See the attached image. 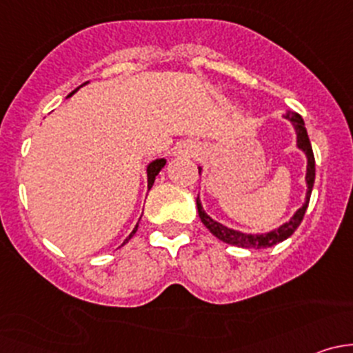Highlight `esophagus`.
Instances as JSON below:
<instances>
[{
    "label": "esophagus",
    "instance_id": "1",
    "mask_svg": "<svg viewBox=\"0 0 353 353\" xmlns=\"http://www.w3.org/2000/svg\"><path fill=\"white\" fill-rule=\"evenodd\" d=\"M183 152H184V155H190V154H194V152H196V147H194V145H184V148H183Z\"/></svg>",
    "mask_w": 353,
    "mask_h": 353
}]
</instances>
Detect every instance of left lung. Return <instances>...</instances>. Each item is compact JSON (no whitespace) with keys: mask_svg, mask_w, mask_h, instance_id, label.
Listing matches in <instances>:
<instances>
[{"mask_svg":"<svg viewBox=\"0 0 353 353\" xmlns=\"http://www.w3.org/2000/svg\"><path fill=\"white\" fill-rule=\"evenodd\" d=\"M285 119L290 121L294 124L295 134H297V147L304 152L305 157H307V172H305V184H307V193H305V201L297 212L294 213L290 220L282 225L279 229H273L266 234H244L239 232V230L229 229V227L222 225L220 222L213 220L212 216L206 215V212L203 210L201 201H199V196L196 198V206H198V213L201 222L205 223L206 229L216 237V239L223 241V243L230 244V245H237V248H248V249H263V248H272V245L282 243V241L288 239L292 234L297 230V227L301 225L302 219H304V213L307 210L309 205V198H311V191L312 186H314V177H316V163H314V154H312V147L311 141H309L307 137V130L304 126V119L299 116L297 112H288L285 114ZM199 172H201V167H198Z\"/></svg>","mask_w":353,"mask_h":353,"instance_id":"left-lung-1","label":"left lung"}]
</instances>
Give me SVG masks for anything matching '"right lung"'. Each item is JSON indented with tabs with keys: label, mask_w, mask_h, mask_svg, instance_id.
<instances>
[{
	"label": "right lung",
	"mask_w": 353,
	"mask_h": 353,
	"mask_svg": "<svg viewBox=\"0 0 353 353\" xmlns=\"http://www.w3.org/2000/svg\"><path fill=\"white\" fill-rule=\"evenodd\" d=\"M78 88H74L73 92H71L70 95H68V97H71V95L74 94V92H77ZM165 165V159H157V160H154V162H150L148 163V167H147V179H148V190H150L152 186H154V183H155V177H157V174L160 172V170H162V167ZM138 230V223H137V227H134L133 229V232L130 234V237H128L126 241H124V243H128V241L131 239V237H133V234L137 232Z\"/></svg>",
	"instance_id": "right-lung-1"
}]
</instances>
